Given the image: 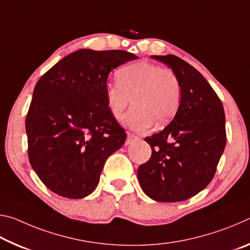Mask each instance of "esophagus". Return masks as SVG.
<instances>
[{"mask_svg": "<svg viewBox=\"0 0 250 250\" xmlns=\"http://www.w3.org/2000/svg\"><path fill=\"white\" fill-rule=\"evenodd\" d=\"M139 140V137H137V135H134L132 133L128 132V138H126V141H125V145H131V143H133L134 141Z\"/></svg>", "mask_w": 250, "mask_h": 250, "instance_id": "34e87169", "label": "esophagus"}]
</instances>
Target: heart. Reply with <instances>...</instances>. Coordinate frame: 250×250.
<instances>
[{"instance_id":"heart-1","label":"heart","mask_w":250,"mask_h":250,"mask_svg":"<svg viewBox=\"0 0 250 250\" xmlns=\"http://www.w3.org/2000/svg\"><path fill=\"white\" fill-rule=\"evenodd\" d=\"M117 83L105 87V101L111 116L124 120L125 110L132 103L126 125L143 131L155 122L158 126L170 122L177 112L182 88L176 74L153 62L140 61L117 71Z\"/></svg>"}]
</instances>
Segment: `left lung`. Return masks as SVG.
I'll list each match as a JSON object with an SVG mask.
<instances>
[{"label":"left lung","mask_w":250,"mask_h":250,"mask_svg":"<svg viewBox=\"0 0 250 250\" xmlns=\"http://www.w3.org/2000/svg\"><path fill=\"white\" fill-rule=\"evenodd\" d=\"M152 58L176 74L182 98L171 124L146 138L152 154L139 167L138 179L152 200L181 202L213 180L226 146L225 112L216 92L188 62L174 55Z\"/></svg>","instance_id":"obj_1"}]
</instances>
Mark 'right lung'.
I'll list each match as a JSON object with an SVG mask.
<instances>
[{"instance_id":"1","label":"right lung","mask_w":250,"mask_h":250,"mask_svg":"<svg viewBox=\"0 0 250 250\" xmlns=\"http://www.w3.org/2000/svg\"><path fill=\"white\" fill-rule=\"evenodd\" d=\"M125 50L79 49L42 76L25 120L29 163L50 191L83 198L95 191L105 160L125 141L110 113V71L137 59Z\"/></svg>"}]
</instances>
